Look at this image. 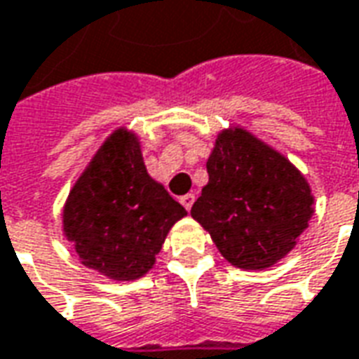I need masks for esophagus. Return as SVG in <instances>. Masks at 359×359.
I'll return each mask as SVG.
<instances>
[{
	"label": "esophagus",
	"instance_id": "1",
	"mask_svg": "<svg viewBox=\"0 0 359 359\" xmlns=\"http://www.w3.org/2000/svg\"><path fill=\"white\" fill-rule=\"evenodd\" d=\"M194 194H187V196H182V198H180V203H182V205H184V210H188L190 211V208H192V203H194Z\"/></svg>",
	"mask_w": 359,
	"mask_h": 359
}]
</instances>
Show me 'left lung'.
<instances>
[{"label": "left lung", "instance_id": "8db88e82", "mask_svg": "<svg viewBox=\"0 0 359 359\" xmlns=\"http://www.w3.org/2000/svg\"><path fill=\"white\" fill-rule=\"evenodd\" d=\"M208 175L190 213L236 267H269L308 229L313 198L306 179L246 130L219 134Z\"/></svg>", "mask_w": 359, "mask_h": 359}]
</instances>
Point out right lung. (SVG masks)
<instances>
[{"label":"right lung","instance_id":"add662e5","mask_svg":"<svg viewBox=\"0 0 359 359\" xmlns=\"http://www.w3.org/2000/svg\"><path fill=\"white\" fill-rule=\"evenodd\" d=\"M184 215L148 175L134 134L117 130L69 194L63 225L86 267L133 280L151 269L169 229Z\"/></svg>","mask_w":359,"mask_h":359}]
</instances>
